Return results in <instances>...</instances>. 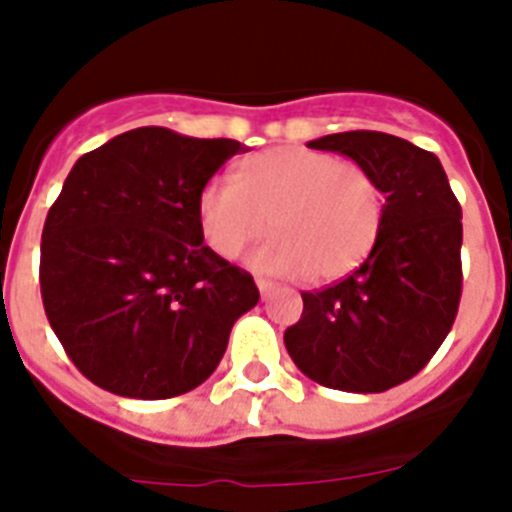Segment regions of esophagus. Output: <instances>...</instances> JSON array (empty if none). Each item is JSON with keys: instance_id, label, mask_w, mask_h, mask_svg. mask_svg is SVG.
Wrapping results in <instances>:
<instances>
[{"instance_id": "34e87169", "label": "esophagus", "mask_w": 512, "mask_h": 512, "mask_svg": "<svg viewBox=\"0 0 512 512\" xmlns=\"http://www.w3.org/2000/svg\"><path fill=\"white\" fill-rule=\"evenodd\" d=\"M257 289H260V295L263 297H271L276 289H279V284H273V281H265V279H257Z\"/></svg>"}]
</instances>
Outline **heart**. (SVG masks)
Instances as JSON below:
<instances>
[{
  "instance_id": "obj_1",
  "label": "heart",
  "mask_w": 512,
  "mask_h": 512,
  "mask_svg": "<svg viewBox=\"0 0 512 512\" xmlns=\"http://www.w3.org/2000/svg\"><path fill=\"white\" fill-rule=\"evenodd\" d=\"M385 193L372 172L303 146L271 148L236 167L233 183H207L196 220L207 247L233 260L263 236L249 265L311 284L345 279L372 255Z\"/></svg>"
}]
</instances>
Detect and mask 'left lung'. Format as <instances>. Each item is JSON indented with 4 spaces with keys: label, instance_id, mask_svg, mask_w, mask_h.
<instances>
[{
    "label": "left lung",
    "instance_id": "left-lung-1",
    "mask_svg": "<svg viewBox=\"0 0 512 512\" xmlns=\"http://www.w3.org/2000/svg\"><path fill=\"white\" fill-rule=\"evenodd\" d=\"M308 148L372 172L385 217L361 268L303 292V316L284 332V345L324 388L382 393L420 372L452 329L462 295L460 201L436 154L388 132H337Z\"/></svg>",
    "mask_w": 512,
    "mask_h": 512
}]
</instances>
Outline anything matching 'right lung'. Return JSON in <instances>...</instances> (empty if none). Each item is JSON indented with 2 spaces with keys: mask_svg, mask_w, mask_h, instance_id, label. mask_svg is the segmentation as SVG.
I'll use <instances>...</instances> for the list:
<instances>
[{
  "mask_svg": "<svg viewBox=\"0 0 512 512\" xmlns=\"http://www.w3.org/2000/svg\"><path fill=\"white\" fill-rule=\"evenodd\" d=\"M239 140L122 132L76 159L42 231L44 313L98 388L159 401L215 372L255 281L212 249L196 199Z\"/></svg>",
  "mask_w": 512,
  "mask_h": 512,
  "instance_id": "1",
  "label": "right lung"
}]
</instances>
